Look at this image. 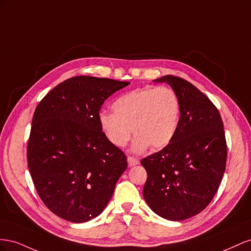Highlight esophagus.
Instances as JSON below:
<instances>
[{
    "mask_svg": "<svg viewBox=\"0 0 251 251\" xmlns=\"http://www.w3.org/2000/svg\"><path fill=\"white\" fill-rule=\"evenodd\" d=\"M127 162H128V165L129 166H134V165H138L140 163L138 159H135L133 156H128L127 157Z\"/></svg>",
    "mask_w": 251,
    "mask_h": 251,
    "instance_id": "obj_1",
    "label": "esophagus"
}]
</instances>
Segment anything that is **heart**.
<instances>
[{"label":"heart","mask_w":251,"mask_h":251,"mask_svg":"<svg viewBox=\"0 0 251 251\" xmlns=\"http://www.w3.org/2000/svg\"><path fill=\"white\" fill-rule=\"evenodd\" d=\"M112 110L113 113L99 114L106 139L114 146L124 147L133 132L132 150L143 152L149 146L160 149L173 141L180 122L181 104L174 89L145 87L118 98Z\"/></svg>","instance_id":"obj_1"}]
</instances>
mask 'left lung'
<instances>
[{
    "mask_svg": "<svg viewBox=\"0 0 251 251\" xmlns=\"http://www.w3.org/2000/svg\"><path fill=\"white\" fill-rule=\"evenodd\" d=\"M181 104L177 130L167 146L142 159L147 171L143 196L160 217L183 221L203 211L225 173L227 145L223 121L210 100L182 77L164 75Z\"/></svg>",
    "mask_w": 251,
    "mask_h": 251,
    "instance_id": "left-lung-1",
    "label": "left lung"
}]
</instances>
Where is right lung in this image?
I'll return each mask as SVG.
<instances>
[{
    "mask_svg": "<svg viewBox=\"0 0 251 251\" xmlns=\"http://www.w3.org/2000/svg\"><path fill=\"white\" fill-rule=\"evenodd\" d=\"M129 82L80 75L60 83L35 108L27 163L41 200L56 216L84 223L108 204L127 168L122 150L106 139L100 109Z\"/></svg>",
    "mask_w": 251,
    "mask_h": 251,
    "instance_id": "1",
    "label": "right lung"
}]
</instances>
